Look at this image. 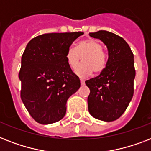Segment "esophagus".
Listing matches in <instances>:
<instances>
[{
  "instance_id": "esophagus-1",
  "label": "esophagus",
  "mask_w": 151,
  "mask_h": 151,
  "mask_svg": "<svg viewBox=\"0 0 151 151\" xmlns=\"http://www.w3.org/2000/svg\"><path fill=\"white\" fill-rule=\"evenodd\" d=\"M80 81H81V85H85V80L82 79V78H81Z\"/></svg>"
}]
</instances>
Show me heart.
Here are the masks:
<instances>
[{
    "label": "heart",
    "mask_w": 151,
    "mask_h": 151,
    "mask_svg": "<svg viewBox=\"0 0 151 151\" xmlns=\"http://www.w3.org/2000/svg\"><path fill=\"white\" fill-rule=\"evenodd\" d=\"M103 48L96 40L81 41L76 48L70 47L66 52V59L71 69H75L80 62V57L84 56L83 64L76 68L74 73L81 78L91 75L92 72L99 73L106 66V56L102 52Z\"/></svg>",
    "instance_id": "1"
}]
</instances>
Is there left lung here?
Returning <instances> with one entry per match:
<instances>
[{"label": "left lung", "mask_w": 151, "mask_h": 151, "mask_svg": "<svg viewBox=\"0 0 151 151\" xmlns=\"http://www.w3.org/2000/svg\"><path fill=\"white\" fill-rule=\"evenodd\" d=\"M89 36L106 46L108 60L99 76L85 81L90 89L88 108L95 118L113 122L123 114L133 96V53L126 41L114 33L99 30Z\"/></svg>", "instance_id": "8db88e82"}]
</instances>
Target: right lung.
<instances>
[{
    "label": "right lung",
    "mask_w": 151,
    "mask_h": 151,
    "mask_svg": "<svg viewBox=\"0 0 151 151\" xmlns=\"http://www.w3.org/2000/svg\"><path fill=\"white\" fill-rule=\"evenodd\" d=\"M82 34H45L32 39L25 48L19 73L21 99L40 124L60 121L66 114L67 99L80 88V79L69 66L66 52Z\"/></svg>",
    "instance_id": "add662e5"
}]
</instances>
